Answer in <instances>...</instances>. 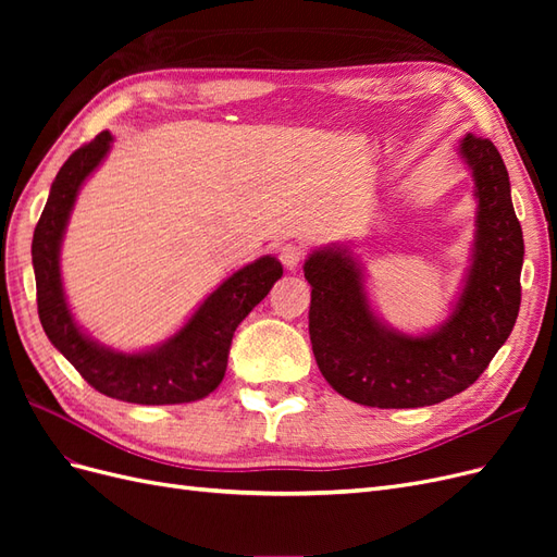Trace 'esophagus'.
I'll list each match as a JSON object with an SVG mask.
<instances>
[{
  "instance_id": "1",
  "label": "esophagus",
  "mask_w": 557,
  "mask_h": 557,
  "mask_svg": "<svg viewBox=\"0 0 557 557\" xmlns=\"http://www.w3.org/2000/svg\"><path fill=\"white\" fill-rule=\"evenodd\" d=\"M278 258H281V262H283L285 267L295 269V267H299L301 260H305V246H299V244H295V242L283 244V246L278 248Z\"/></svg>"
}]
</instances>
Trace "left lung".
<instances>
[{
    "label": "left lung",
    "mask_w": 557,
    "mask_h": 557,
    "mask_svg": "<svg viewBox=\"0 0 557 557\" xmlns=\"http://www.w3.org/2000/svg\"><path fill=\"white\" fill-rule=\"evenodd\" d=\"M458 150L474 178L476 232L462 293L440 327L413 336L385 325L348 246L318 248L305 262L313 356L350 401L379 409L440 404L485 372L516 325L525 246L509 172L491 139L467 134Z\"/></svg>",
    "instance_id": "left-lung-1"
}]
</instances>
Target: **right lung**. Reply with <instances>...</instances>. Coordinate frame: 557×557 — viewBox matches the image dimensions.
<instances>
[{"label":"right lung","mask_w":557,"mask_h":557,"mask_svg":"<svg viewBox=\"0 0 557 557\" xmlns=\"http://www.w3.org/2000/svg\"><path fill=\"white\" fill-rule=\"evenodd\" d=\"M111 134L102 132L70 156L58 172L44 213L32 239V264L37 278V307L44 332L76 372L95 391L129 404H185L197 401L221 385L234 330L258 307L283 276L276 258L242 267L201 301L174 336L141 352L113 350L92 342L66 305L60 248L76 195L111 150Z\"/></svg>","instance_id":"right-lung-1"}]
</instances>
